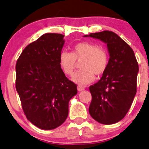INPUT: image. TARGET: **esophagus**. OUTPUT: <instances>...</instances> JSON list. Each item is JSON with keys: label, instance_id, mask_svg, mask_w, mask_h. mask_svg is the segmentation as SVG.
I'll list each match as a JSON object with an SVG mask.
<instances>
[{"label": "esophagus", "instance_id": "obj_1", "mask_svg": "<svg viewBox=\"0 0 149 149\" xmlns=\"http://www.w3.org/2000/svg\"><path fill=\"white\" fill-rule=\"evenodd\" d=\"M77 88H78V90L79 92H81V91H83V90H85V88L83 86H82V85H78Z\"/></svg>", "mask_w": 149, "mask_h": 149}]
</instances>
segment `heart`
I'll use <instances>...</instances> for the list:
<instances>
[{
  "label": "heart",
  "mask_w": 149,
  "mask_h": 149,
  "mask_svg": "<svg viewBox=\"0 0 149 149\" xmlns=\"http://www.w3.org/2000/svg\"><path fill=\"white\" fill-rule=\"evenodd\" d=\"M76 61H81L80 69L73 76V82L85 85L95 80V74L100 76L107 70L109 58L106 50L88 42L77 43L73 52L63 51L59 57V66L66 75H72L76 66Z\"/></svg>",
  "instance_id": "b5f03b06"
}]
</instances>
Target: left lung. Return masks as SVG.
Returning <instances> with one entry per match:
<instances>
[{
  "instance_id": "8db88e82",
  "label": "left lung",
  "mask_w": 149,
  "mask_h": 149,
  "mask_svg": "<svg viewBox=\"0 0 149 149\" xmlns=\"http://www.w3.org/2000/svg\"><path fill=\"white\" fill-rule=\"evenodd\" d=\"M107 44L109 59L107 70L90 87L92 102L89 113L104 125L114 124L125 116L136 92L139 66L134 51L119 36L109 31L85 35Z\"/></svg>"
}]
</instances>
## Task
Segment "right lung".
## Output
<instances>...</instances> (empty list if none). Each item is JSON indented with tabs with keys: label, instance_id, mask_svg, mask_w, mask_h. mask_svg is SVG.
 I'll return each mask as SVG.
<instances>
[{
	"label": "right lung",
	"instance_id": "obj_1",
	"mask_svg": "<svg viewBox=\"0 0 149 149\" xmlns=\"http://www.w3.org/2000/svg\"><path fill=\"white\" fill-rule=\"evenodd\" d=\"M64 36L45 33L22 52L16 64V90L27 119L40 129H55L69 114L77 86L65 76L59 57Z\"/></svg>",
	"mask_w": 149,
	"mask_h": 149
}]
</instances>
